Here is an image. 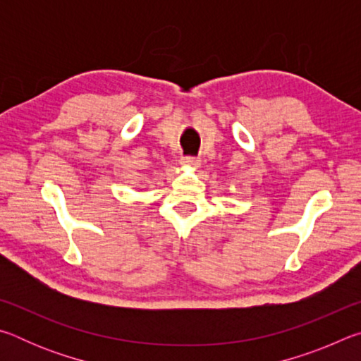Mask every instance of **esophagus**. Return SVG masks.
Here are the masks:
<instances>
[{
    "label": "esophagus",
    "instance_id": "34e87169",
    "mask_svg": "<svg viewBox=\"0 0 361 361\" xmlns=\"http://www.w3.org/2000/svg\"><path fill=\"white\" fill-rule=\"evenodd\" d=\"M181 164H183V166H188V167H199L200 161L197 157L185 156V157H181Z\"/></svg>",
    "mask_w": 361,
    "mask_h": 361
}]
</instances>
